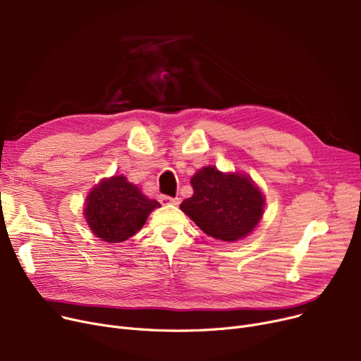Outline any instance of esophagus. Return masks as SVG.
<instances>
[{
    "label": "esophagus",
    "instance_id": "34e87169",
    "mask_svg": "<svg viewBox=\"0 0 361 361\" xmlns=\"http://www.w3.org/2000/svg\"><path fill=\"white\" fill-rule=\"evenodd\" d=\"M161 202H164V203H171V204H178V203H180V199H178V197H171V196H162V197H161Z\"/></svg>",
    "mask_w": 361,
    "mask_h": 361
}]
</instances>
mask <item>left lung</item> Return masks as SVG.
<instances>
[{"mask_svg":"<svg viewBox=\"0 0 361 361\" xmlns=\"http://www.w3.org/2000/svg\"><path fill=\"white\" fill-rule=\"evenodd\" d=\"M192 185L195 193L183 200L181 211L216 240L245 237L263 215L264 199L249 177L204 166L192 178Z\"/></svg>","mask_w":361,"mask_h":361,"instance_id":"8db88e82","label":"left lung"}]
</instances>
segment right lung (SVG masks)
Segmentation results:
<instances>
[{"label":"right lung","instance_id":"right-lung-1","mask_svg":"<svg viewBox=\"0 0 361 361\" xmlns=\"http://www.w3.org/2000/svg\"><path fill=\"white\" fill-rule=\"evenodd\" d=\"M123 176L104 180L86 202V221L93 234L108 243H121L135 235L149 214L159 207Z\"/></svg>","mask_w":361,"mask_h":361}]
</instances>
